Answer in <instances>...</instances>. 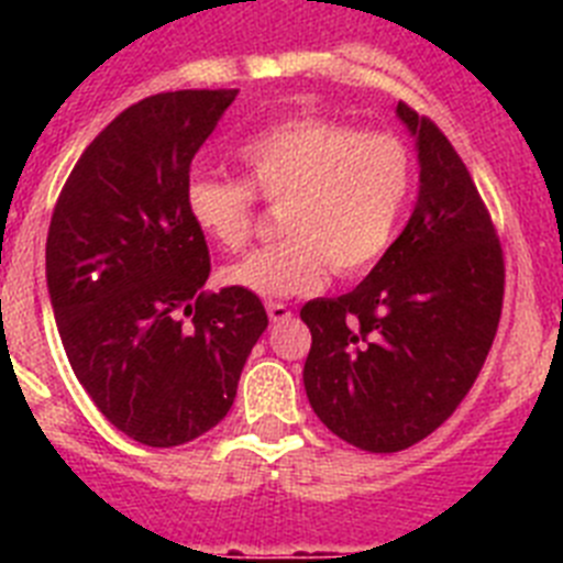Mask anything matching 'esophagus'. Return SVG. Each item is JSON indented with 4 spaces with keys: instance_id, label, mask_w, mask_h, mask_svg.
<instances>
[{
    "instance_id": "obj_1",
    "label": "esophagus",
    "mask_w": 563,
    "mask_h": 563,
    "mask_svg": "<svg viewBox=\"0 0 563 563\" xmlns=\"http://www.w3.org/2000/svg\"><path fill=\"white\" fill-rule=\"evenodd\" d=\"M267 316H271L273 324H282V321H287L292 312H290V307L282 305V301H271V305H267Z\"/></svg>"
}]
</instances>
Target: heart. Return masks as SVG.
I'll return each mask as SVG.
<instances>
[{"mask_svg": "<svg viewBox=\"0 0 563 563\" xmlns=\"http://www.w3.org/2000/svg\"><path fill=\"white\" fill-rule=\"evenodd\" d=\"M242 180L197 174L183 202L197 231L239 251L251 239L256 197L278 208L282 242L222 267V282L258 298L307 296L330 265L361 273L386 253L409 200L411 154L386 132L330 118H292L236 152Z\"/></svg>", "mask_w": 563, "mask_h": 563, "instance_id": "1", "label": "heart"}]
</instances>
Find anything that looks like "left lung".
Returning a JSON list of instances; mask_svg holds the SVG:
<instances>
[{
	"mask_svg": "<svg viewBox=\"0 0 563 563\" xmlns=\"http://www.w3.org/2000/svg\"><path fill=\"white\" fill-rule=\"evenodd\" d=\"M395 112L420 163L415 211L355 290L301 307L312 411L372 454L409 449L454 415L505 296L499 239L465 163L429 118L402 101Z\"/></svg>",
	"mask_w": 563,
	"mask_h": 563,
	"instance_id": "8db88e82",
	"label": "left lung"
}]
</instances>
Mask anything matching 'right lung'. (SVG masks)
<instances>
[{
    "label": "right lung",
    "instance_id": "1",
    "mask_svg": "<svg viewBox=\"0 0 563 563\" xmlns=\"http://www.w3.org/2000/svg\"><path fill=\"white\" fill-rule=\"evenodd\" d=\"M236 92L180 89L123 109L49 220L47 290L69 366L114 429L152 449L228 415L267 330L258 296L202 290L211 258L183 202L194 154Z\"/></svg>",
    "mask_w": 563,
    "mask_h": 563
}]
</instances>
